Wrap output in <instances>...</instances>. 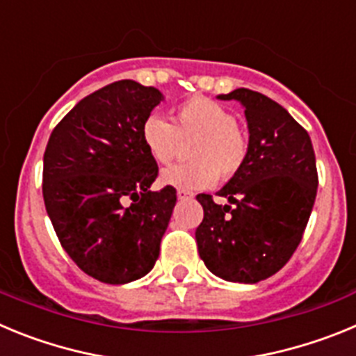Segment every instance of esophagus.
<instances>
[{
    "mask_svg": "<svg viewBox=\"0 0 356 356\" xmlns=\"http://www.w3.org/2000/svg\"><path fill=\"white\" fill-rule=\"evenodd\" d=\"M176 196H178V200H191V197H194V194L191 193V191L178 188V191H176Z\"/></svg>",
    "mask_w": 356,
    "mask_h": 356,
    "instance_id": "1",
    "label": "esophagus"
}]
</instances>
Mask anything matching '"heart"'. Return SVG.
Instances as JSON below:
<instances>
[{"label": "heart", "mask_w": 356, "mask_h": 356, "mask_svg": "<svg viewBox=\"0 0 356 356\" xmlns=\"http://www.w3.org/2000/svg\"><path fill=\"white\" fill-rule=\"evenodd\" d=\"M143 144L156 163L172 162L181 143L188 146L191 163L165 169L160 176L163 185L184 191H197L216 184L217 175L228 180L246 162L248 139L237 127L232 110L209 97H188L172 110V119L149 115L140 130Z\"/></svg>", "instance_id": "1"}]
</instances>
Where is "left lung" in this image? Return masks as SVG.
<instances>
[{
	"instance_id": "obj_1",
	"label": "left lung",
	"mask_w": 356,
	"mask_h": 356,
	"mask_svg": "<svg viewBox=\"0 0 356 356\" xmlns=\"http://www.w3.org/2000/svg\"><path fill=\"white\" fill-rule=\"evenodd\" d=\"M244 106L250 143L241 171L219 191L226 205L197 194L203 221L197 251L226 282L257 284L278 273L300 246L317 194V169L307 130L271 97L250 89L219 94Z\"/></svg>"
}]
</instances>
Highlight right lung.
<instances>
[{"mask_svg":"<svg viewBox=\"0 0 356 356\" xmlns=\"http://www.w3.org/2000/svg\"><path fill=\"white\" fill-rule=\"evenodd\" d=\"M163 99L155 87L121 80L89 94L51 131L44 151L46 212L72 262L103 284L153 269L176 188L155 193L159 165L140 130Z\"/></svg>","mask_w":356,"mask_h":356,"instance_id":"right-lung-1","label":"right lung"}]
</instances>
